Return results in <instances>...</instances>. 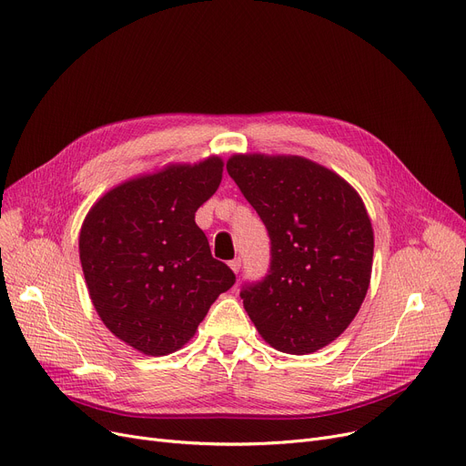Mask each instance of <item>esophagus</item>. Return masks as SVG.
<instances>
[{
	"label": "esophagus",
	"mask_w": 466,
	"mask_h": 466,
	"mask_svg": "<svg viewBox=\"0 0 466 466\" xmlns=\"http://www.w3.org/2000/svg\"><path fill=\"white\" fill-rule=\"evenodd\" d=\"M228 266H230V270H232L234 274H238L239 268H241V260H239V258H232V260L228 262Z\"/></svg>",
	"instance_id": "34e87169"
}]
</instances>
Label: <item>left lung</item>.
Masks as SVG:
<instances>
[{
	"label": "left lung",
	"mask_w": 466,
	"mask_h": 466,
	"mask_svg": "<svg viewBox=\"0 0 466 466\" xmlns=\"http://www.w3.org/2000/svg\"><path fill=\"white\" fill-rule=\"evenodd\" d=\"M228 176L270 236V270L239 297L278 351L329 346L360 309L372 276L374 230L359 192L295 155H234Z\"/></svg>",
	"instance_id": "obj_1"
}]
</instances>
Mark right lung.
Segmentation results:
<instances>
[{
    "label": "right lung",
    "mask_w": 466,
    "mask_h": 466,
    "mask_svg": "<svg viewBox=\"0 0 466 466\" xmlns=\"http://www.w3.org/2000/svg\"><path fill=\"white\" fill-rule=\"evenodd\" d=\"M223 166L208 157L132 177L107 190L83 220L79 257L90 300L104 325L143 355L181 350L236 281L194 223Z\"/></svg>",
    "instance_id": "add662e5"
}]
</instances>
